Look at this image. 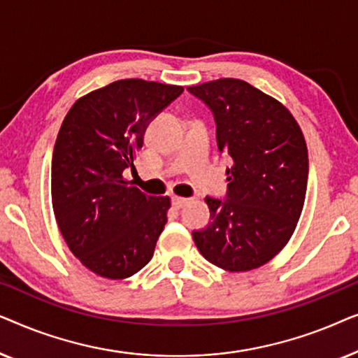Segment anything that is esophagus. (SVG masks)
Masks as SVG:
<instances>
[{"label":"esophagus","instance_id":"obj_1","mask_svg":"<svg viewBox=\"0 0 358 358\" xmlns=\"http://www.w3.org/2000/svg\"><path fill=\"white\" fill-rule=\"evenodd\" d=\"M187 202H189V200L184 199V197H173V207L176 210L185 207V205H187Z\"/></svg>","mask_w":358,"mask_h":358}]
</instances>
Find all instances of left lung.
<instances>
[{
	"label": "left lung",
	"mask_w": 358,
	"mask_h": 358,
	"mask_svg": "<svg viewBox=\"0 0 358 358\" xmlns=\"http://www.w3.org/2000/svg\"><path fill=\"white\" fill-rule=\"evenodd\" d=\"M213 112L217 143L233 166L224 200L207 197V228L194 231L200 254L223 271L248 272L285 248L305 203L308 150L282 102L243 80L187 87Z\"/></svg>",
	"instance_id": "left-lung-1"
}]
</instances>
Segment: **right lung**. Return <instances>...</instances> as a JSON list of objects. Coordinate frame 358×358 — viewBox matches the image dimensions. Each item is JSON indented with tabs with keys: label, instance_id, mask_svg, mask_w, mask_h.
<instances>
[{
	"label": "right lung",
	"instance_id": "obj_1",
	"mask_svg": "<svg viewBox=\"0 0 358 358\" xmlns=\"http://www.w3.org/2000/svg\"><path fill=\"white\" fill-rule=\"evenodd\" d=\"M182 86L120 80L78 99L63 120L52 158V205L62 236L83 266L127 278L151 261L171 199L124 178L135 168L146 127Z\"/></svg>",
	"mask_w": 358,
	"mask_h": 358
}]
</instances>
